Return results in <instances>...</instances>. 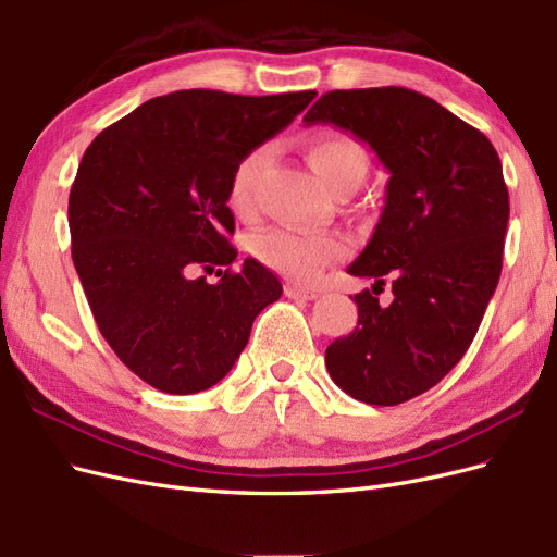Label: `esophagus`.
Returning <instances> with one entry per match:
<instances>
[{
    "mask_svg": "<svg viewBox=\"0 0 557 557\" xmlns=\"http://www.w3.org/2000/svg\"><path fill=\"white\" fill-rule=\"evenodd\" d=\"M285 297L301 299V301H311V299L318 297V290L305 288V285H297V283H288V285H285Z\"/></svg>",
    "mask_w": 557,
    "mask_h": 557,
    "instance_id": "1",
    "label": "esophagus"
}]
</instances>
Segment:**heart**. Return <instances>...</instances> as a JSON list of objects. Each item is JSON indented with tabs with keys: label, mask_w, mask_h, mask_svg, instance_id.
<instances>
[{
	"label": "heart",
	"mask_w": 557,
	"mask_h": 557,
	"mask_svg": "<svg viewBox=\"0 0 557 557\" xmlns=\"http://www.w3.org/2000/svg\"><path fill=\"white\" fill-rule=\"evenodd\" d=\"M267 148H252L234 164L227 183V205L237 215H250L256 209V188ZM307 160L332 193L358 188L367 172V156L360 144L344 134H318L307 144ZM256 256L267 267L295 281H313L320 272L346 252V244L325 232L272 230L256 239Z\"/></svg>",
	"instance_id": "b5f03b06"
}]
</instances>
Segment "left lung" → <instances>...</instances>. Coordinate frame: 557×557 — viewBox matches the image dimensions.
<instances>
[{
	"label": "left lung",
	"mask_w": 557,
	"mask_h": 557,
	"mask_svg": "<svg viewBox=\"0 0 557 557\" xmlns=\"http://www.w3.org/2000/svg\"><path fill=\"white\" fill-rule=\"evenodd\" d=\"M372 146L391 172L372 239L350 276L394 281V301L356 295L358 327L325 350L352 399L395 407L430 391L462 360L502 274L509 190L495 146L409 88L325 92L305 115Z\"/></svg>",
	"instance_id": "obj_1"
}]
</instances>
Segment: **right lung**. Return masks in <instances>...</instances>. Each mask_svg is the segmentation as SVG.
<instances>
[{"label":"right lung","instance_id":"right-lung-1","mask_svg":"<svg viewBox=\"0 0 557 557\" xmlns=\"http://www.w3.org/2000/svg\"><path fill=\"white\" fill-rule=\"evenodd\" d=\"M313 97L178 90L99 132L83 156L70 193L74 267L99 332L158 391L193 395L225 379L252 320L281 297V281L252 258L239 272L218 269V283L190 272L237 260L234 164Z\"/></svg>","mask_w":557,"mask_h":557}]
</instances>
